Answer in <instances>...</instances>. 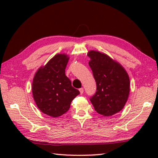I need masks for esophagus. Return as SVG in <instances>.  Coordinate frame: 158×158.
<instances>
[{
  "label": "esophagus",
  "mask_w": 158,
  "mask_h": 158,
  "mask_svg": "<svg viewBox=\"0 0 158 158\" xmlns=\"http://www.w3.org/2000/svg\"><path fill=\"white\" fill-rule=\"evenodd\" d=\"M79 91L81 94H83V93H84V89L83 88H81V89H79Z\"/></svg>",
  "instance_id": "obj_1"
}]
</instances>
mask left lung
<instances>
[{
  "label": "left lung",
  "mask_w": 158,
  "mask_h": 158,
  "mask_svg": "<svg viewBox=\"0 0 158 158\" xmlns=\"http://www.w3.org/2000/svg\"><path fill=\"white\" fill-rule=\"evenodd\" d=\"M88 56L97 86L90 100L98 114L112 116L121 111L127 100L129 77L119 63L105 53L90 51Z\"/></svg>",
  "instance_id": "obj_1"
}]
</instances>
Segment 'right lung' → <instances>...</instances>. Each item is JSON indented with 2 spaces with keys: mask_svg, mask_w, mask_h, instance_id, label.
Listing matches in <instances>:
<instances>
[{
  "mask_svg": "<svg viewBox=\"0 0 158 158\" xmlns=\"http://www.w3.org/2000/svg\"><path fill=\"white\" fill-rule=\"evenodd\" d=\"M69 57L57 54L38 69L34 77L32 91L37 107L52 117L62 116L69 110L71 102L79 94L65 75Z\"/></svg>",
  "mask_w": 158,
  "mask_h": 158,
  "instance_id": "right-lung-1",
  "label": "right lung"
}]
</instances>
